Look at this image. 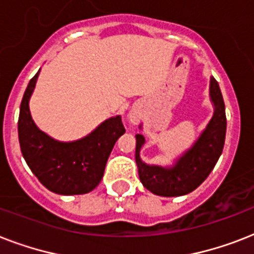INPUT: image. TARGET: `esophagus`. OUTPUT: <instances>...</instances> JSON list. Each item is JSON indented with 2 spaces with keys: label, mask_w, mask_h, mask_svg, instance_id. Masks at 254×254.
<instances>
[{
  "label": "esophagus",
  "mask_w": 254,
  "mask_h": 254,
  "mask_svg": "<svg viewBox=\"0 0 254 254\" xmlns=\"http://www.w3.org/2000/svg\"><path fill=\"white\" fill-rule=\"evenodd\" d=\"M139 117H141V115H139V112L137 111V109H131L130 113H129V121H130L131 124H138L139 121Z\"/></svg>",
  "instance_id": "34e87169"
}]
</instances>
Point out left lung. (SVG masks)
<instances>
[{"label": "left lung", "instance_id": "1", "mask_svg": "<svg viewBox=\"0 0 254 254\" xmlns=\"http://www.w3.org/2000/svg\"><path fill=\"white\" fill-rule=\"evenodd\" d=\"M209 99L213 104L212 119L192 146L186 150L173 166L162 167L143 162L139 151L145 143V137L135 134V163L139 181L154 195L170 197L191 192L205 181L216 165L224 147L227 119L220 87L212 76L209 80Z\"/></svg>", "mask_w": 254, "mask_h": 254}]
</instances>
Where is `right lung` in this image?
Instances as JSON below:
<instances>
[{
  "label": "right lung",
  "instance_id": "add662e5",
  "mask_svg": "<svg viewBox=\"0 0 254 254\" xmlns=\"http://www.w3.org/2000/svg\"><path fill=\"white\" fill-rule=\"evenodd\" d=\"M39 71L26 88L19 109L18 138L22 155L34 175L50 191L59 195L89 192L100 183L116 141L125 133L121 116L105 120L76 141L54 139L35 125L30 113L29 101Z\"/></svg>",
  "mask_w": 254,
  "mask_h": 254
}]
</instances>
